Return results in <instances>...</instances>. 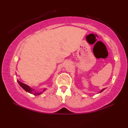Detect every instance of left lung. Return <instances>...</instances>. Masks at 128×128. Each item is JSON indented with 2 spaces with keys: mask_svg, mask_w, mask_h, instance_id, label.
<instances>
[{
  "mask_svg": "<svg viewBox=\"0 0 128 128\" xmlns=\"http://www.w3.org/2000/svg\"><path fill=\"white\" fill-rule=\"evenodd\" d=\"M105 89H106V88H103V89H102V90H101V91H100V92H102V91H104V90H105Z\"/></svg>",
  "mask_w": 128,
  "mask_h": 128,
  "instance_id": "1",
  "label": "left lung"
}]
</instances>
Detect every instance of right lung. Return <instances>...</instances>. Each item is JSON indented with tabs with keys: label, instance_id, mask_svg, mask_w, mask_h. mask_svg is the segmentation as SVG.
<instances>
[{
	"label": "right lung",
	"instance_id": "right-lung-1",
	"mask_svg": "<svg viewBox=\"0 0 128 128\" xmlns=\"http://www.w3.org/2000/svg\"><path fill=\"white\" fill-rule=\"evenodd\" d=\"M17 82H18V83L19 84H20V86L22 87V88L24 89V90H25L26 92H29V93L32 94H34V95H35V96H39V95H40V94L42 93V92H35L34 89L31 88V87H30L29 86L26 84H24V83H22V82H20V81H18V80H17ZM46 88L44 89V90H43L44 91H43L42 92H44V91L46 90Z\"/></svg>",
	"mask_w": 128,
	"mask_h": 128
}]
</instances>
